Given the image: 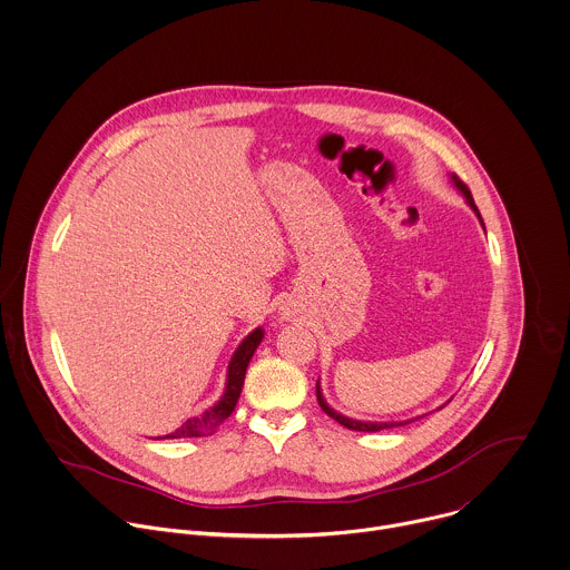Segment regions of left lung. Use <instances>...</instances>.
I'll return each instance as SVG.
<instances>
[{"label": "left lung", "instance_id": "obj_1", "mask_svg": "<svg viewBox=\"0 0 570 570\" xmlns=\"http://www.w3.org/2000/svg\"><path fill=\"white\" fill-rule=\"evenodd\" d=\"M451 181H453V186H455L458 190L462 191V196L466 198V203L471 205V209L478 214V218H480V223H482V216H480V212H478V207H475V203H473V196H471V190L466 188V184H464V181H460V177H458V175H451ZM482 227H484V223H482ZM316 397H318L321 409H323L330 417H334L336 422H341L343 426H347V429H352V431H382V429H391V426H404V424H409V422H413V420H417V417H424V415H417V417L402 420V422H363V420L347 417V415H343V413L334 411V409L325 402V397H323V391H321V384H318V382H316Z\"/></svg>", "mask_w": 570, "mask_h": 570}]
</instances>
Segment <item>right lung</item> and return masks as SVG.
<instances>
[{
    "label": "right lung",
    "mask_w": 570,
    "mask_h": 570,
    "mask_svg": "<svg viewBox=\"0 0 570 570\" xmlns=\"http://www.w3.org/2000/svg\"><path fill=\"white\" fill-rule=\"evenodd\" d=\"M263 341V330L256 327L247 338H243V343L238 345V350L234 352L232 361H229V367H227V382H225V393L220 395V400L209 406L207 411H203L200 415L186 420L177 431L168 433L166 438H200V435H209L216 431V426L227 420L238 402V395H240V389H243V382H245V372H247V365L256 352V347L261 345Z\"/></svg>",
    "instance_id": "right-lung-1"
}]
</instances>
